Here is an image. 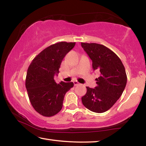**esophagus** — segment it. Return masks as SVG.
<instances>
[{
	"label": "esophagus",
	"instance_id": "esophagus-1",
	"mask_svg": "<svg viewBox=\"0 0 146 146\" xmlns=\"http://www.w3.org/2000/svg\"><path fill=\"white\" fill-rule=\"evenodd\" d=\"M73 84H74V85H75V86H77V85H79V84H80V83L78 82L77 81H74V82H73Z\"/></svg>",
	"mask_w": 146,
	"mask_h": 146
}]
</instances>
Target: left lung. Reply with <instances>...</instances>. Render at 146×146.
<instances>
[{"mask_svg":"<svg viewBox=\"0 0 146 146\" xmlns=\"http://www.w3.org/2000/svg\"><path fill=\"white\" fill-rule=\"evenodd\" d=\"M92 60L93 70L100 73L95 88L86 87L82 102L93 112L104 113L112 107L122 95L127 83L125 68L119 57L107 47L96 43L81 42Z\"/></svg>","mask_w":146,"mask_h":146,"instance_id":"obj_1","label":"left lung"}]
</instances>
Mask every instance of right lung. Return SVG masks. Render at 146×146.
I'll return each mask as SVG.
<instances>
[{
	"label": "right lung",
	"mask_w": 146,
	"mask_h": 146,
	"mask_svg": "<svg viewBox=\"0 0 146 146\" xmlns=\"http://www.w3.org/2000/svg\"><path fill=\"white\" fill-rule=\"evenodd\" d=\"M75 42H60L49 46L36 55L28 69L26 88L33 108L44 117H52L60 111L64 96L73 83L56 84L55 75L59 72L64 56Z\"/></svg>",
	"instance_id": "right-lung-1"
}]
</instances>
